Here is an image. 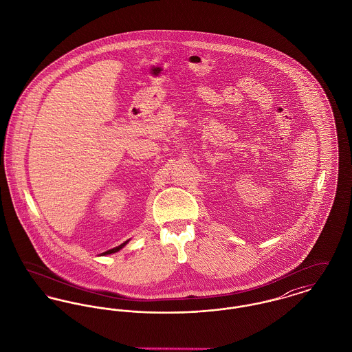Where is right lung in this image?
Listing matches in <instances>:
<instances>
[{
  "label": "right lung",
  "mask_w": 352,
  "mask_h": 352,
  "mask_svg": "<svg viewBox=\"0 0 352 352\" xmlns=\"http://www.w3.org/2000/svg\"><path fill=\"white\" fill-rule=\"evenodd\" d=\"M128 241H125V243H122L121 245H118V247H116V248H112V250H109V251H107V252H104L102 255H109V254H115V252H118V251H120L125 244H126Z\"/></svg>",
  "instance_id": "1"
}]
</instances>
